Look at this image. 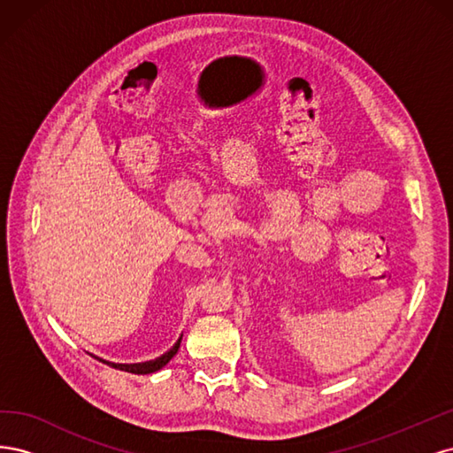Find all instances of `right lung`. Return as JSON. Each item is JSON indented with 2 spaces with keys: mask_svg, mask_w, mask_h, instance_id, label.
<instances>
[{
  "mask_svg": "<svg viewBox=\"0 0 453 453\" xmlns=\"http://www.w3.org/2000/svg\"><path fill=\"white\" fill-rule=\"evenodd\" d=\"M181 336H183V334H181ZM180 344H181V338L175 342V346H173L168 353L160 355V357L155 359V361L138 363V365H113V368H120V370H125V372H132V374H150V372H157V370H160L164 365L170 363V359L177 353V349H180Z\"/></svg>",
  "mask_w": 453,
  "mask_h": 453,
  "instance_id": "right-lung-1",
  "label": "right lung"
}]
</instances>
